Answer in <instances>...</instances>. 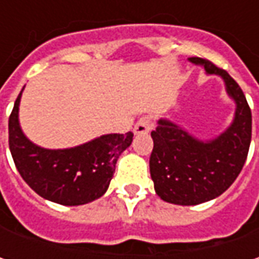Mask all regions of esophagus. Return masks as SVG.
Masks as SVG:
<instances>
[{"label":"esophagus","instance_id":"1","mask_svg":"<svg viewBox=\"0 0 259 259\" xmlns=\"http://www.w3.org/2000/svg\"><path fill=\"white\" fill-rule=\"evenodd\" d=\"M151 128H153V119H151V116L145 115L137 121V124L134 125V133L135 134H147L151 131Z\"/></svg>","mask_w":259,"mask_h":259}]
</instances>
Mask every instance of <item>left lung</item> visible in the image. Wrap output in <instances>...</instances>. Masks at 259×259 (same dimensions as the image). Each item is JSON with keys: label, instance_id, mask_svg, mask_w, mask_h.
<instances>
[{"label": "left lung", "instance_id": "obj_1", "mask_svg": "<svg viewBox=\"0 0 259 259\" xmlns=\"http://www.w3.org/2000/svg\"><path fill=\"white\" fill-rule=\"evenodd\" d=\"M189 60L204 66L209 75L224 79L236 111L231 126L210 141L196 140L167 119H160L151 133L154 147L150 173L155 193L164 202L183 206L212 200L231 187L244 167L252 134L251 108L239 85L226 70L206 59L190 57Z\"/></svg>", "mask_w": 259, "mask_h": 259}]
</instances>
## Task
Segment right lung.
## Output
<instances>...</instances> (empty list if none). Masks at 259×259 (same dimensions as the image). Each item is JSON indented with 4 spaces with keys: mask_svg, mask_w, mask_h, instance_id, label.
Listing matches in <instances>:
<instances>
[{
    "mask_svg": "<svg viewBox=\"0 0 259 259\" xmlns=\"http://www.w3.org/2000/svg\"><path fill=\"white\" fill-rule=\"evenodd\" d=\"M21 92L8 119V144L15 167L25 183L38 196L65 206L99 199L108 190L116 160L131 145L134 134L131 131L106 134L65 150L41 148L33 144L20 128Z\"/></svg>",
    "mask_w": 259,
    "mask_h": 259,
    "instance_id": "1",
    "label": "right lung"
}]
</instances>
